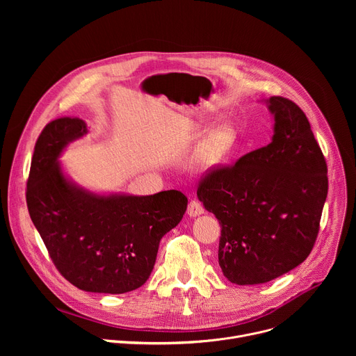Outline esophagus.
<instances>
[{
	"label": "esophagus",
	"instance_id": "esophagus-1",
	"mask_svg": "<svg viewBox=\"0 0 356 356\" xmlns=\"http://www.w3.org/2000/svg\"><path fill=\"white\" fill-rule=\"evenodd\" d=\"M187 214L190 217L195 218V217H198L201 214H204V207H202L201 202H198L197 200H191L190 204H188V209H187Z\"/></svg>",
	"mask_w": 356,
	"mask_h": 356
}]
</instances>
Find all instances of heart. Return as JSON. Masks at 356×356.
Listing matches in <instances>:
<instances>
[{"instance_id": "b5f03b06", "label": "heart", "mask_w": 356, "mask_h": 356, "mask_svg": "<svg viewBox=\"0 0 356 356\" xmlns=\"http://www.w3.org/2000/svg\"><path fill=\"white\" fill-rule=\"evenodd\" d=\"M236 140V131L231 124H221L201 143L195 154L200 169H213L225 161Z\"/></svg>"}]
</instances>
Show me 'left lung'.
Instances as JSON below:
<instances>
[{"label":"left lung","mask_w":356,"mask_h":356,"mask_svg":"<svg viewBox=\"0 0 356 356\" xmlns=\"http://www.w3.org/2000/svg\"><path fill=\"white\" fill-rule=\"evenodd\" d=\"M265 103L275 120L272 142L211 170L197 188L221 225V270L241 286L270 282L306 261L328 193L327 163L306 114L283 97Z\"/></svg>","instance_id":"obj_1"}]
</instances>
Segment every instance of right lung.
<instances>
[{"label":"right lung","mask_w":356,"mask_h":356,"mask_svg":"<svg viewBox=\"0 0 356 356\" xmlns=\"http://www.w3.org/2000/svg\"><path fill=\"white\" fill-rule=\"evenodd\" d=\"M88 132L80 118H58L39 135L26 186L31 220L62 276L84 291L122 294L140 287L159 242L183 218L187 197L98 194L74 183L59 158Z\"/></svg>","instance_id":"1"}]
</instances>
